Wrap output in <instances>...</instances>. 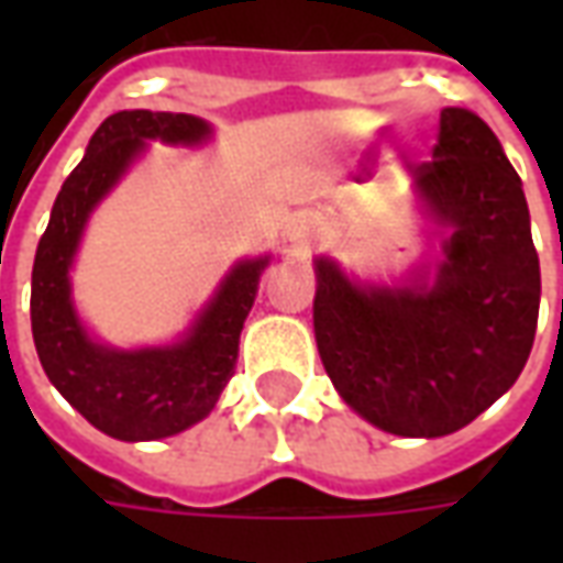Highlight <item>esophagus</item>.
Listing matches in <instances>:
<instances>
[{
    "label": "esophagus",
    "instance_id": "34e87169",
    "mask_svg": "<svg viewBox=\"0 0 563 563\" xmlns=\"http://www.w3.org/2000/svg\"><path fill=\"white\" fill-rule=\"evenodd\" d=\"M310 238H313V234H310V229H307V225H298V229L292 232L295 250H301V253H305L307 246H310Z\"/></svg>",
    "mask_w": 563,
    "mask_h": 563
}]
</instances>
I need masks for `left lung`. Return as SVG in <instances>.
<instances>
[{
	"instance_id": "1",
	"label": "left lung",
	"mask_w": 563,
	"mask_h": 563,
	"mask_svg": "<svg viewBox=\"0 0 563 563\" xmlns=\"http://www.w3.org/2000/svg\"><path fill=\"white\" fill-rule=\"evenodd\" d=\"M413 189L446 229L434 280L358 286L317 258L313 331L355 413L398 437L471 424L519 379L537 334L540 258L521 177L485 120L443 108Z\"/></svg>"
}]
</instances>
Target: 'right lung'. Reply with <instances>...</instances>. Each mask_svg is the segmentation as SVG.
<instances>
[{"label":"right lung","instance_id":"right-lung-1","mask_svg":"<svg viewBox=\"0 0 563 563\" xmlns=\"http://www.w3.org/2000/svg\"><path fill=\"white\" fill-rule=\"evenodd\" d=\"M201 144L210 126L192 114L117 111L96 129L51 210L32 265V338L47 379L90 424L117 440H162L201 422L220 401L238 362L241 329L268 256L238 262L184 341L114 350L80 325L68 268L92 208L139 159L147 141Z\"/></svg>","mask_w":563,"mask_h":563}]
</instances>
